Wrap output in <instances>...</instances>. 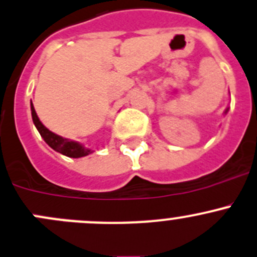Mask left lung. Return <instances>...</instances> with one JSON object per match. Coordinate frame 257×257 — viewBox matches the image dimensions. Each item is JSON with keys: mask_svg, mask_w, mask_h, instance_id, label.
Returning <instances> with one entry per match:
<instances>
[{"mask_svg": "<svg viewBox=\"0 0 257 257\" xmlns=\"http://www.w3.org/2000/svg\"><path fill=\"white\" fill-rule=\"evenodd\" d=\"M227 111H228V108H227V109H226V113H227Z\"/></svg>", "mask_w": 257, "mask_h": 257, "instance_id": "8db88e82", "label": "left lung"}]
</instances>
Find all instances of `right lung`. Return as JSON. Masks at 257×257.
Instances as JSON below:
<instances>
[{"instance_id": "add662e5", "label": "right lung", "mask_w": 257, "mask_h": 257, "mask_svg": "<svg viewBox=\"0 0 257 257\" xmlns=\"http://www.w3.org/2000/svg\"><path fill=\"white\" fill-rule=\"evenodd\" d=\"M31 114H32V120H34L35 126L39 131L40 136L44 138V141L51 147L54 151L59 152V153L64 154L66 157H71V158H80V157H85L88 154L91 153V151L89 148H85L84 146H81L80 143L74 141H69L66 138H62V137L57 136V134L50 132L44 124L40 121L39 116H37L36 111H35L34 105H32L31 101Z\"/></svg>"}]
</instances>
